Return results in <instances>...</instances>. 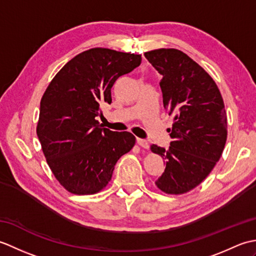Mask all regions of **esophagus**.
<instances>
[{
    "mask_svg": "<svg viewBox=\"0 0 256 256\" xmlns=\"http://www.w3.org/2000/svg\"><path fill=\"white\" fill-rule=\"evenodd\" d=\"M136 142H138V144L140 146V148H145V150H148V148H150V144H148V142L146 140H142V138H138L136 140Z\"/></svg>",
    "mask_w": 256,
    "mask_h": 256,
    "instance_id": "obj_1",
    "label": "esophagus"
}]
</instances>
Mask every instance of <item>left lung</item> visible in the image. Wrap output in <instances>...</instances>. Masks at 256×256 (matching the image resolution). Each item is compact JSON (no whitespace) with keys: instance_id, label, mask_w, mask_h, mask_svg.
I'll use <instances>...</instances> for the list:
<instances>
[{"instance_id":"1","label":"left lung","mask_w":256,"mask_h":256,"mask_svg":"<svg viewBox=\"0 0 256 256\" xmlns=\"http://www.w3.org/2000/svg\"><path fill=\"white\" fill-rule=\"evenodd\" d=\"M145 57L162 79V103L174 116L168 150L150 145L166 160L155 182L160 192L182 194L202 182L220 160L228 136L224 103L210 74L175 48L146 52Z\"/></svg>"}]
</instances>
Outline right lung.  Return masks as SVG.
Returning <instances> with one entry per match:
<instances>
[{
    "label": "right lung",
    "mask_w": 256,
    "mask_h": 256,
    "mask_svg": "<svg viewBox=\"0 0 256 256\" xmlns=\"http://www.w3.org/2000/svg\"><path fill=\"white\" fill-rule=\"evenodd\" d=\"M140 55L91 48L59 70L42 96L36 133L58 182L74 194H94L111 180L120 157L135 145L130 132L102 128L96 116L112 102L116 79L131 72Z\"/></svg>",
    "instance_id": "right-lung-1"
}]
</instances>
